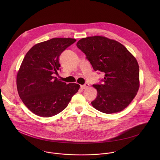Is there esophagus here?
I'll return each mask as SVG.
<instances>
[{
  "label": "esophagus",
  "instance_id": "34e87169",
  "mask_svg": "<svg viewBox=\"0 0 160 160\" xmlns=\"http://www.w3.org/2000/svg\"><path fill=\"white\" fill-rule=\"evenodd\" d=\"M89 86V84L88 83H85L84 85L81 86V88L82 89H84L88 88Z\"/></svg>",
  "mask_w": 160,
  "mask_h": 160
}]
</instances>
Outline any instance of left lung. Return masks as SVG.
Instances as JSON below:
<instances>
[{
    "instance_id": "left-lung-1",
    "label": "left lung",
    "mask_w": 160,
    "mask_h": 160,
    "mask_svg": "<svg viewBox=\"0 0 160 160\" xmlns=\"http://www.w3.org/2000/svg\"><path fill=\"white\" fill-rule=\"evenodd\" d=\"M76 46L95 71L105 74L101 82L93 85L97 96L92 106L107 114L124 110L139 88V67L135 57L119 42L102 36L82 38Z\"/></svg>"
}]
</instances>
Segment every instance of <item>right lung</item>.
Listing matches in <instances>:
<instances>
[{
	"label": "right lung",
	"mask_w": 160,
	"mask_h": 160,
	"mask_svg": "<svg viewBox=\"0 0 160 160\" xmlns=\"http://www.w3.org/2000/svg\"><path fill=\"white\" fill-rule=\"evenodd\" d=\"M76 41L53 38L33 46L26 54L17 77L19 96L33 113L41 117L58 114L68 106L80 86L67 84L53 74L60 70L59 57Z\"/></svg>",
	"instance_id": "1"
}]
</instances>
